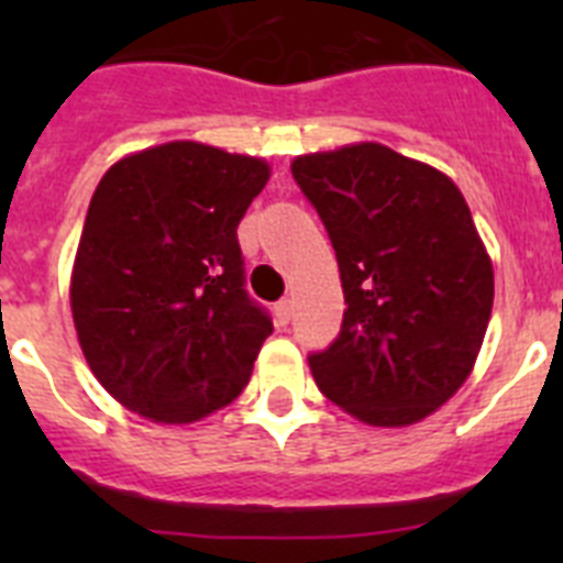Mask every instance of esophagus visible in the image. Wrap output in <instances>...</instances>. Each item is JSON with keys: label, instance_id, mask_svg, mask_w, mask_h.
Here are the masks:
<instances>
[{"label": "esophagus", "instance_id": "1", "mask_svg": "<svg viewBox=\"0 0 563 563\" xmlns=\"http://www.w3.org/2000/svg\"><path fill=\"white\" fill-rule=\"evenodd\" d=\"M290 318H292V301L290 298H282V301L276 305V321L282 327H287L290 324Z\"/></svg>", "mask_w": 563, "mask_h": 563}]
</instances>
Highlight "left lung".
I'll list each match as a JSON object with an SVG mask.
<instances>
[{
  "mask_svg": "<svg viewBox=\"0 0 563 563\" xmlns=\"http://www.w3.org/2000/svg\"><path fill=\"white\" fill-rule=\"evenodd\" d=\"M292 177L335 247L343 324L310 355L318 389L366 426L434 415L474 372L494 265L449 174L383 143L301 154Z\"/></svg>",
  "mask_w": 563,
  "mask_h": 563,
  "instance_id": "1",
  "label": "left lung"
}]
</instances>
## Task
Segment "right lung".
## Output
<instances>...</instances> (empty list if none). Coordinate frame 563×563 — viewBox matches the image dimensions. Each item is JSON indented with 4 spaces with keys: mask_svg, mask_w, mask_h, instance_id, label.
<instances>
[{
    "mask_svg": "<svg viewBox=\"0 0 563 563\" xmlns=\"http://www.w3.org/2000/svg\"><path fill=\"white\" fill-rule=\"evenodd\" d=\"M267 180L262 157L172 141L98 183L69 307L92 375L134 415L186 426L251 380L273 324L245 292L236 225Z\"/></svg>",
    "mask_w": 563,
    "mask_h": 563,
    "instance_id": "obj_1",
    "label": "right lung"
}]
</instances>
